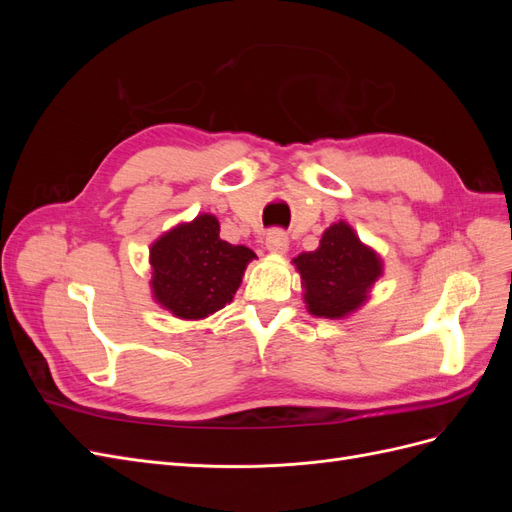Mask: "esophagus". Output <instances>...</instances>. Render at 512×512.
Here are the masks:
<instances>
[{"label":"esophagus","instance_id":"1","mask_svg":"<svg viewBox=\"0 0 512 512\" xmlns=\"http://www.w3.org/2000/svg\"><path fill=\"white\" fill-rule=\"evenodd\" d=\"M267 250L273 254H286L288 252V237L284 230H271L267 235Z\"/></svg>","mask_w":512,"mask_h":512}]
</instances>
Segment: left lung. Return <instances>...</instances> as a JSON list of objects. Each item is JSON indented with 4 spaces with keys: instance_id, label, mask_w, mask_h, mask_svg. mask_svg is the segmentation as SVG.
I'll use <instances>...</instances> for the list:
<instances>
[{
    "instance_id": "8db88e82",
    "label": "left lung",
    "mask_w": 512,
    "mask_h": 512,
    "mask_svg": "<svg viewBox=\"0 0 512 512\" xmlns=\"http://www.w3.org/2000/svg\"><path fill=\"white\" fill-rule=\"evenodd\" d=\"M292 262L301 273L309 314L331 320L356 312L382 275V258L346 222L329 226L318 250L303 252Z\"/></svg>"
}]
</instances>
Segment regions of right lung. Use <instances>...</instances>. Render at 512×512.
I'll list each match as a JSON object with an SVG mask.
<instances>
[{
    "label": "right lung",
    "instance_id": "add662e5",
    "mask_svg": "<svg viewBox=\"0 0 512 512\" xmlns=\"http://www.w3.org/2000/svg\"><path fill=\"white\" fill-rule=\"evenodd\" d=\"M254 258L250 247L222 241L215 215L200 213L151 245L153 299L177 318H207L232 301Z\"/></svg>",
    "mask_w": 512,
    "mask_h": 512
}]
</instances>
